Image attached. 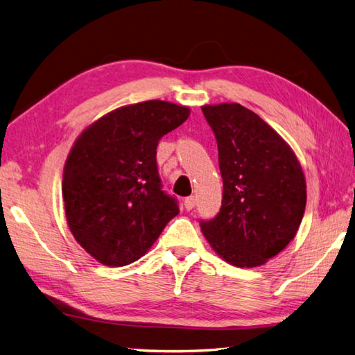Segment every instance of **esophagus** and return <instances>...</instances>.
Wrapping results in <instances>:
<instances>
[{"label": "esophagus", "instance_id": "34e87169", "mask_svg": "<svg viewBox=\"0 0 355 355\" xmlns=\"http://www.w3.org/2000/svg\"><path fill=\"white\" fill-rule=\"evenodd\" d=\"M195 202H197V200H195V197H187L184 200V207L186 210H192L195 207Z\"/></svg>", "mask_w": 355, "mask_h": 355}]
</instances>
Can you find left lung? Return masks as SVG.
<instances>
[{"instance_id": "1", "label": "left lung", "mask_w": 355, "mask_h": 355, "mask_svg": "<svg viewBox=\"0 0 355 355\" xmlns=\"http://www.w3.org/2000/svg\"><path fill=\"white\" fill-rule=\"evenodd\" d=\"M201 110L218 143L223 206L200 227L232 266H262L288 245L302 221V168L281 135L243 105Z\"/></svg>"}]
</instances>
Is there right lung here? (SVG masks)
Returning <instances> with one entry per match:
<instances>
[{
	"label": "right lung",
	"instance_id": "right-lung-1",
	"mask_svg": "<svg viewBox=\"0 0 355 355\" xmlns=\"http://www.w3.org/2000/svg\"><path fill=\"white\" fill-rule=\"evenodd\" d=\"M189 114L171 102L135 103L108 112L74 143L62 178L65 216L73 236L101 263L140 259L178 215L155 157L163 135Z\"/></svg>",
	"mask_w": 355,
	"mask_h": 355
}]
</instances>
